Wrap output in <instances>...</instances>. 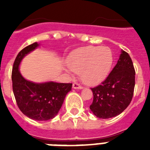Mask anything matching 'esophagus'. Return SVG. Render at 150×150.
Instances as JSON below:
<instances>
[{
  "label": "esophagus",
  "instance_id": "1",
  "mask_svg": "<svg viewBox=\"0 0 150 150\" xmlns=\"http://www.w3.org/2000/svg\"><path fill=\"white\" fill-rule=\"evenodd\" d=\"M72 88L75 89H82V86L80 84H79V83H73Z\"/></svg>",
  "mask_w": 150,
  "mask_h": 150
}]
</instances>
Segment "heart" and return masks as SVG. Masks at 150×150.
Listing matches in <instances>:
<instances>
[{"label": "heart", "mask_w": 150, "mask_h": 150, "mask_svg": "<svg viewBox=\"0 0 150 150\" xmlns=\"http://www.w3.org/2000/svg\"><path fill=\"white\" fill-rule=\"evenodd\" d=\"M113 62L114 56L109 48L94 46L79 48L67 59L70 70L80 73L83 82L88 85L96 84L104 79L111 70Z\"/></svg>", "instance_id": "1"}]
</instances>
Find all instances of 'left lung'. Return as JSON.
Segmentation results:
<instances>
[{
    "label": "left lung",
    "mask_w": 150,
    "mask_h": 150,
    "mask_svg": "<svg viewBox=\"0 0 150 150\" xmlns=\"http://www.w3.org/2000/svg\"><path fill=\"white\" fill-rule=\"evenodd\" d=\"M135 75L129 54L121 50L117 64L107 79L91 89L93 101L89 108L93 114L102 119L110 118L121 114L132 99Z\"/></svg>",
    "instance_id": "1"
}]
</instances>
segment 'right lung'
<instances>
[{
    "label": "right lung",
    "mask_w": 150,
    "mask_h": 150,
    "mask_svg": "<svg viewBox=\"0 0 150 150\" xmlns=\"http://www.w3.org/2000/svg\"><path fill=\"white\" fill-rule=\"evenodd\" d=\"M40 45L36 42L18 53L13 64L12 88L18 107L25 116L35 121H48L58 114L72 84L53 81L34 82L22 76L19 71L22 59Z\"/></svg>",
    "instance_id": "1"
}]
</instances>
